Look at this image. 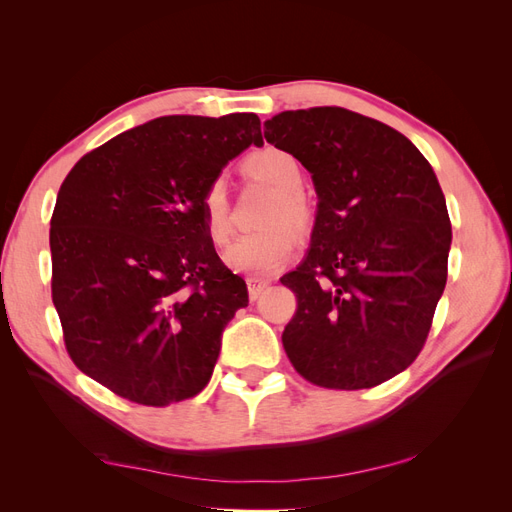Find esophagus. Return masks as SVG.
Here are the masks:
<instances>
[{
	"instance_id": "1",
	"label": "esophagus",
	"mask_w": 512,
	"mask_h": 512,
	"mask_svg": "<svg viewBox=\"0 0 512 512\" xmlns=\"http://www.w3.org/2000/svg\"><path fill=\"white\" fill-rule=\"evenodd\" d=\"M269 286L267 280H258V277H247V292H250V299L256 301L262 290H265Z\"/></svg>"
}]
</instances>
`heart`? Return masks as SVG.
I'll return each mask as SVG.
<instances>
[{
    "label": "heart",
    "mask_w": 512,
    "mask_h": 512,
    "mask_svg": "<svg viewBox=\"0 0 512 512\" xmlns=\"http://www.w3.org/2000/svg\"><path fill=\"white\" fill-rule=\"evenodd\" d=\"M243 173L250 179L265 181L277 188V198L267 213L262 230L247 232L228 247L226 265L250 277H269L290 260L297 247V232L291 228H307L312 220L307 200L299 192L303 181L301 166L288 151L265 147L254 151L243 162ZM200 218L213 245H224L230 237V200L224 179H213L200 194Z\"/></svg>",
    "instance_id": "obj_1"
}]
</instances>
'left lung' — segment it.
<instances>
[{
    "mask_svg": "<svg viewBox=\"0 0 512 512\" xmlns=\"http://www.w3.org/2000/svg\"><path fill=\"white\" fill-rule=\"evenodd\" d=\"M267 143L312 173L318 213L282 344L316 386L371 389L414 363L442 297L451 220L431 164L382 121L339 106L284 111Z\"/></svg>",
    "mask_w": 512,
    "mask_h": 512,
    "instance_id": "8db88e82",
    "label": "left lung"
}]
</instances>
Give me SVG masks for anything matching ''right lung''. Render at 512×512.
<instances>
[{"mask_svg": "<svg viewBox=\"0 0 512 512\" xmlns=\"http://www.w3.org/2000/svg\"><path fill=\"white\" fill-rule=\"evenodd\" d=\"M262 145L254 113L168 115L89 151L51 218L53 303L83 374L143 406L190 399L211 380L247 286L209 241L200 194Z\"/></svg>", "mask_w": 512, "mask_h": 512, "instance_id": "1", "label": "right lung"}]
</instances>
